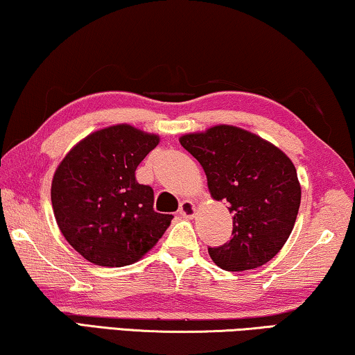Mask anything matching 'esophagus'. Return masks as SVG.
<instances>
[{
	"label": "esophagus",
	"mask_w": 355,
	"mask_h": 355,
	"mask_svg": "<svg viewBox=\"0 0 355 355\" xmlns=\"http://www.w3.org/2000/svg\"><path fill=\"white\" fill-rule=\"evenodd\" d=\"M178 214L182 215L183 218H193L196 215V205L191 202V200H183V202L180 204Z\"/></svg>",
	"instance_id": "esophagus-1"
}]
</instances>
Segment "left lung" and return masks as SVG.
Wrapping results in <instances>:
<instances>
[{"mask_svg":"<svg viewBox=\"0 0 355 355\" xmlns=\"http://www.w3.org/2000/svg\"><path fill=\"white\" fill-rule=\"evenodd\" d=\"M202 166L211 198L228 204L232 237L209 255L225 271H248L272 260L287 242L301 202L290 157L269 141L234 125H214L180 137Z\"/></svg>","mask_w":355,"mask_h":355,"instance_id":"1","label":"left lung"}]
</instances>
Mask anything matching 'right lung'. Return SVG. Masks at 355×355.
I'll list each match as a JSON object with an SVG mask.
<instances>
[{
	"mask_svg": "<svg viewBox=\"0 0 355 355\" xmlns=\"http://www.w3.org/2000/svg\"><path fill=\"white\" fill-rule=\"evenodd\" d=\"M159 137L129 124L92 132L63 157L52 178L55 221L68 244L98 266L139 261L168 228L173 216L153 209L151 187L135 171Z\"/></svg>",
	"mask_w": 355,
	"mask_h": 355,
	"instance_id": "right-lung-1",
	"label": "right lung"
}]
</instances>
